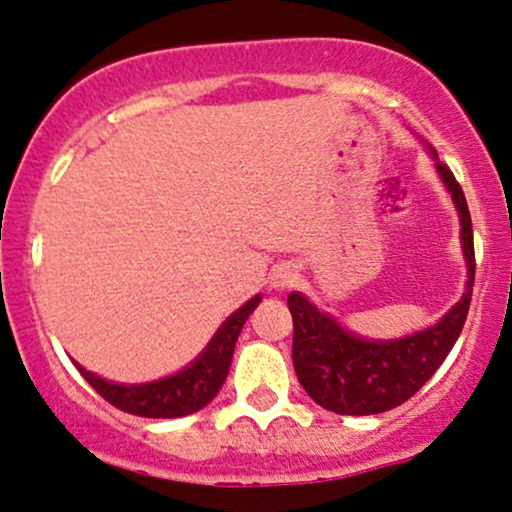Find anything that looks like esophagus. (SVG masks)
Returning a JSON list of instances; mask_svg holds the SVG:
<instances>
[{
  "label": "esophagus",
  "mask_w": 512,
  "mask_h": 512,
  "mask_svg": "<svg viewBox=\"0 0 512 512\" xmlns=\"http://www.w3.org/2000/svg\"><path fill=\"white\" fill-rule=\"evenodd\" d=\"M294 280V273L290 268H280L278 273H273V285L275 287H287Z\"/></svg>",
  "instance_id": "obj_1"
}]
</instances>
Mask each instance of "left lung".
Listing matches in <instances>:
<instances>
[{"label": "left lung", "mask_w": 512, "mask_h": 512, "mask_svg": "<svg viewBox=\"0 0 512 512\" xmlns=\"http://www.w3.org/2000/svg\"><path fill=\"white\" fill-rule=\"evenodd\" d=\"M453 196L462 225L467 290L436 326L400 340H364L347 333L333 316L318 311L304 294L287 297L294 340L292 364L309 398L335 414H381L402 405L436 374L465 326L474 287L472 218L458 179L443 162L436 165Z\"/></svg>", "instance_id": "left-lung-1"}]
</instances>
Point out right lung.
Listing matches in <instances>:
<instances>
[{
	"label": "right lung",
	"instance_id": "obj_1",
	"mask_svg": "<svg viewBox=\"0 0 512 512\" xmlns=\"http://www.w3.org/2000/svg\"><path fill=\"white\" fill-rule=\"evenodd\" d=\"M258 302H261V294H256L242 309L234 311L218 328L206 350L198 354L196 362H191L174 376L160 378L153 383H138V386H122V383H112L90 374L81 364H76V369L93 386L95 393L122 412L150 419H174L194 414L201 407H206L225 383L227 374H230L234 345H237L246 318L256 309Z\"/></svg>",
	"mask_w": 512,
	"mask_h": 512
}]
</instances>
